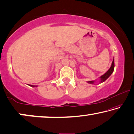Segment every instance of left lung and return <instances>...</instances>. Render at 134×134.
Wrapping results in <instances>:
<instances>
[{"instance_id":"obj_1","label":"left lung","mask_w":134,"mask_h":134,"mask_svg":"<svg viewBox=\"0 0 134 134\" xmlns=\"http://www.w3.org/2000/svg\"><path fill=\"white\" fill-rule=\"evenodd\" d=\"M114 59L113 60V61H112L111 66H110L109 70L106 72L104 74V75H103L100 77V78H101L100 83H102V82H103V81H105L106 79H107L108 77H109L110 75L112 74V73L114 72ZM88 83H91V84H93V83H94V81H88Z\"/></svg>"}]
</instances>
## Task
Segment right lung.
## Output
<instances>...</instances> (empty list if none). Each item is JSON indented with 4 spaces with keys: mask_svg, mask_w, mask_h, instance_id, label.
Listing matches in <instances>:
<instances>
[{
    "mask_svg": "<svg viewBox=\"0 0 134 134\" xmlns=\"http://www.w3.org/2000/svg\"><path fill=\"white\" fill-rule=\"evenodd\" d=\"M30 86H31V85H30Z\"/></svg>",
    "mask_w": 134,
    "mask_h": 134,
    "instance_id": "1",
    "label": "right lung"
}]
</instances>
